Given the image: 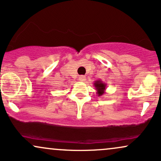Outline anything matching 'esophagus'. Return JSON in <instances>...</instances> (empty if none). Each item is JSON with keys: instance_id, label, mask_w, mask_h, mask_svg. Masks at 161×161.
Returning <instances> with one entry per match:
<instances>
[{"instance_id": "esophagus-1", "label": "esophagus", "mask_w": 161, "mask_h": 161, "mask_svg": "<svg viewBox=\"0 0 161 161\" xmlns=\"http://www.w3.org/2000/svg\"><path fill=\"white\" fill-rule=\"evenodd\" d=\"M79 80H80V81H85V80H86V77L83 76V75H82V76H80V77H79Z\"/></svg>"}]
</instances>
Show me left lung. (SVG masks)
Instances as JSON below:
<instances>
[{
  "label": "left lung",
  "mask_w": 161,
  "mask_h": 161,
  "mask_svg": "<svg viewBox=\"0 0 161 161\" xmlns=\"http://www.w3.org/2000/svg\"><path fill=\"white\" fill-rule=\"evenodd\" d=\"M94 86H95L98 96H102L105 93V90H106V84L103 82V80H98L94 82Z\"/></svg>",
  "instance_id": "8db88e82"
}]
</instances>
